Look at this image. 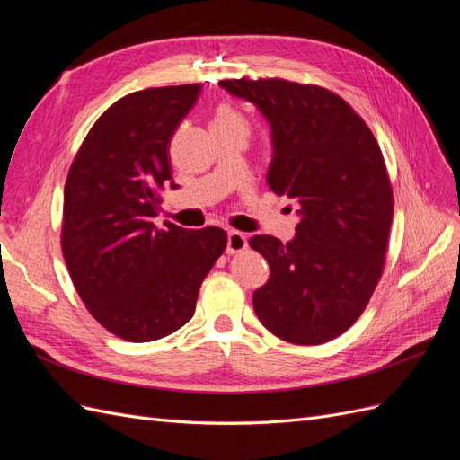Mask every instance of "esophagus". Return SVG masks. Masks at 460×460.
<instances>
[{
  "label": "esophagus",
  "instance_id": "34e87169",
  "mask_svg": "<svg viewBox=\"0 0 460 460\" xmlns=\"http://www.w3.org/2000/svg\"><path fill=\"white\" fill-rule=\"evenodd\" d=\"M245 247H247L245 234L230 230V232H228V240H226V253H228V255L240 253V252H243Z\"/></svg>",
  "mask_w": 460,
  "mask_h": 460
}]
</instances>
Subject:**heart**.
I'll use <instances>...</instances> for the list:
<instances>
[{"label":"heart","mask_w":460,"mask_h":460,"mask_svg":"<svg viewBox=\"0 0 460 460\" xmlns=\"http://www.w3.org/2000/svg\"><path fill=\"white\" fill-rule=\"evenodd\" d=\"M213 124H222V127H234V128H238V130H242V132H245V134H247V130H249L247 120L238 113V111L228 107V105L220 107V109L217 111L215 119H213Z\"/></svg>","instance_id":"obj_1"}]
</instances>
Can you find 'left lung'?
<instances>
[{
	"label": "left lung",
	"instance_id": "left-lung-1",
	"mask_svg": "<svg viewBox=\"0 0 460 460\" xmlns=\"http://www.w3.org/2000/svg\"><path fill=\"white\" fill-rule=\"evenodd\" d=\"M220 88L270 124L267 184L299 217L288 243L267 234L249 240L270 267L253 309L284 341L326 343L355 324L382 276L394 191L380 146L326 88L282 78L222 80Z\"/></svg>",
	"mask_w": 460,
	"mask_h": 460
}]
</instances>
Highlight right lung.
Listing matches in <instances>:
<instances>
[{"label":"right lung","mask_w":460,"mask_h":460,"mask_svg":"<svg viewBox=\"0 0 460 460\" xmlns=\"http://www.w3.org/2000/svg\"><path fill=\"white\" fill-rule=\"evenodd\" d=\"M201 84L120 97L95 120L66 176L63 257L80 299L111 333L153 341L196 313L203 278L226 247L222 228L186 230L153 218L171 182L169 144Z\"/></svg>","instance_id":"obj_1"}]
</instances>
